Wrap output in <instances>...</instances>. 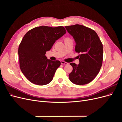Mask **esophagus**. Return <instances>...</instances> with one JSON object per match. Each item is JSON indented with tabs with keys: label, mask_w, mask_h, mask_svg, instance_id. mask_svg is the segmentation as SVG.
Here are the masks:
<instances>
[{
	"label": "esophagus",
	"mask_w": 122,
	"mask_h": 122,
	"mask_svg": "<svg viewBox=\"0 0 122 122\" xmlns=\"http://www.w3.org/2000/svg\"><path fill=\"white\" fill-rule=\"evenodd\" d=\"M61 64H62V65H68V62H65V61H61Z\"/></svg>",
	"instance_id": "esophagus-1"
}]
</instances>
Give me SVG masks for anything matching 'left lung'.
<instances>
[{
  "mask_svg": "<svg viewBox=\"0 0 122 122\" xmlns=\"http://www.w3.org/2000/svg\"><path fill=\"white\" fill-rule=\"evenodd\" d=\"M65 28L76 42L75 51L79 64L70 63L73 70L69 77L72 82L84 85L93 80L101 68L103 61V45L96 32L83 25L75 24Z\"/></svg>",
  "mask_w": 122,
  "mask_h": 122,
  "instance_id": "left-lung-1",
  "label": "left lung"
}]
</instances>
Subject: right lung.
<instances>
[{
  "instance_id": "1",
  "label": "right lung",
  "mask_w": 122,
  "mask_h": 122,
  "mask_svg": "<svg viewBox=\"0 0 122 122\" xmlns=\"http://www.w3.org/2000/svg\"><path fill=\"white\" fill-rule=\"evenodd\" d=\"M63 26L36 27L26 32L18 48L20 68L31 83L44 86L52 81L55 71L61 65L59 61L48 60L45 54L54 43L64 35Z\"/></svg>"
}]
</instances>
